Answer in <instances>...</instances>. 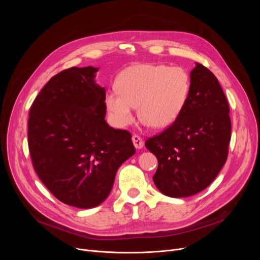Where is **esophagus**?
I'll return each instance as SVG.
<instances>
[{
    "label": "esophagus",
    "mask_w": 260,
    "mask_h": 260,
    "mask_svg": "<svg viewBox=\"0 0 260 260\" xmlns=\"http://www.w3.org/2000/svg\"><path fill=\"white\" fill-rule=\"evenodd\" d=\"M132 140H133L134 146H135L136 148L140 149V148H142V147L144 146V141L142 140L141 137H139V136H137V135H134L133 137H132Z\"/></svg>",
    "instance_id": "esophagus-1"
}]
</instances>
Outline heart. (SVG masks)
<instances>
[{"mask_svg": "<svg viewBox=\"0 0 260 260\" xmlns=\"http://www.w3.org/2000/svg\"><path fill=\"white\" fill-rule=\"evenodd\" d=\"M117 90L106 93L107 111L118 127L135 120V107L145 125L171 126L179 118L190 93V78L181 67L137 64L123 71L116 81Z\"/></svg>", "mask_w": 260, "mask_h": 260, "instance_id": "heart-1", "label": "heart"}]
</instances>
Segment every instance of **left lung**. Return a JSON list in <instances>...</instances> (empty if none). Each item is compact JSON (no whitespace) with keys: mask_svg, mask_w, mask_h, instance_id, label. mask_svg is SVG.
<instances>
[{"mask_svg":"<svg viewBox=\"0 0 260 260\" xmlns=\"http://www.w3.org/2000/svg\"><path fill=\"white\" fill-rule=\"evenodd\" d=\"M183 112L165 132L145 142L158 159L155 185L169 197L193 196L207 188L228 158L230 108L214 74L196 63Z\"/></svg>","mask_w":260,"mask_h":260,"instance_id":"left-lung-1","label":"left lung"}]
</instances>
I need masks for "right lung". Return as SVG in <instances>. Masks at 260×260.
Masks as SVG:
<instances>
[{
	"label": "right lung",
	"instance_id": "1",
	"mask_svg": "<svg viewBox=\"0 0 260 260\" xmlns=\"http://www.w3.org/2000/svg\"><path fill=\"white\" fill-rule=\"evenodd\" d=\"M99 68L72 67L52 77L34 101L28 146L39 178L68 206L98 207L111 193L118 169L136 149L127 131L105 121Z\"/></svg>",
	"mask_w": 260,
	"mask_h": 260
}]
</instances>
